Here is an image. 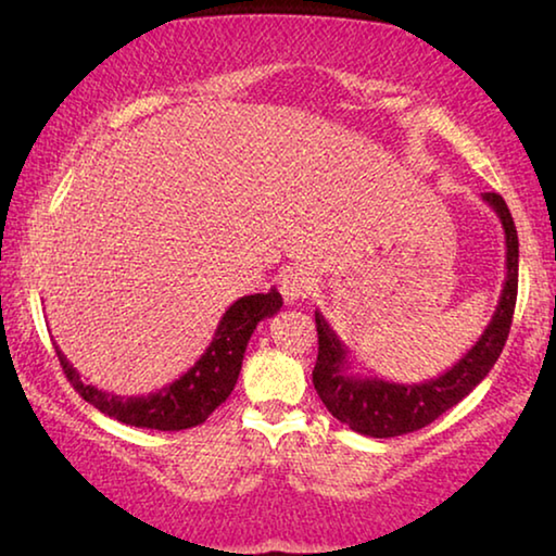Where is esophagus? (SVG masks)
Masks as SVG:
<instances>
[{
    "label": "esophagus",
    "instance_id": "1",
    "mask_svg": "<svg viewBox=\"0 0 556 556\" xmlns=\"http://www.w3.org/2000/svg\"><path fill=\"white\" fill-rule=\"evenodd\" d=\"M278 286L286 301H303V298H308L313 288H316V278H313V273L303 268H291L280 276Z\"/></svg>",
    "mask_w": 556,
    "mask_h": 556
}]
</instances>
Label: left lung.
I'll list each match as a JSON object with an SVG mask.
<instances>
[{"mask_svg": "<svg viewBox=\"0 0 556 556\" xmlns=\"http://www.w3.org/2000/svg\"><path fill=\"white\" fill-rule=\"evenodd\" d=\"M481 200L498 215L506 240V278L498 305L484 333L446 374L424 383H393L378 376H353L349 349L316 311L318 361L313 368V386L320 401L338 421L374 439H391L412 433L437 421L441 414L477 389L502 356L511 328L519 286V238L504 198L484 192Z\"/></svg>", "mask_w": 556, "mask_h": 556, "instance_id": "left-lung-1", "label": "left lung"}]
</instances>
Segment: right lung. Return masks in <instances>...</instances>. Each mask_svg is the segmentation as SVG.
Returning <instances> with one entry per match:
<instances>
[{
    "mask_svg": "<svg viewBox=\"0 0 556 556\" xmlns=\"http://www.w3.org/2000/svg\"><path fill=\"white\" fill-rule=\"evenodd\" d=\"M283 305V298L270 288L268 293L243 295L223 313L211 345L188 374L173 381L165 389L148 396H115V393L100 391L85 383L72 364L58 349L60 366L75 391L87 404L100 408L117 421L138 426V429H157V431H182L203 424L215 408L225 404L230 391L236 389L240 366H243L245 345L251 341L255 326L263 318L276 316Z\"/></svg>",
    "mask_w": 556,
    "mask_h": 556,
    "instance_id": "add662e5",
    "label": "right lung"
}]
</instances>
